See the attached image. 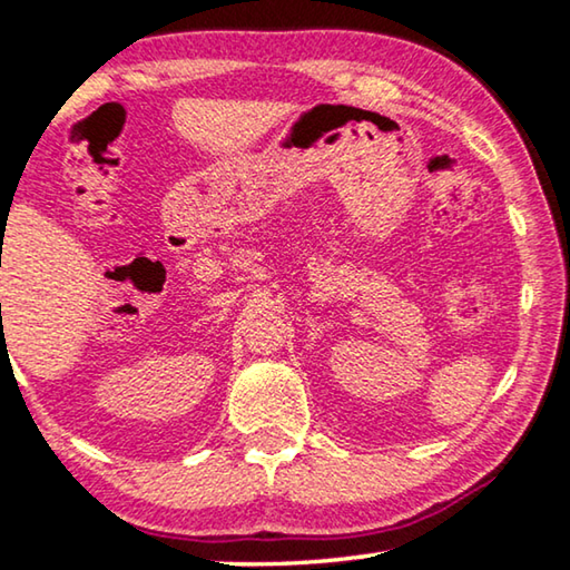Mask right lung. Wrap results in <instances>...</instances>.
<instances>
[{"label":"right lung","instance_id":"1","mask_svg":"<svg viewBox=\"0 0 570 570\" xmlns=\"http://www.w3.org/2000/svg\"><path fill=\"white\" fill-rule=\"evenodd\" d=\"M0 306H2V304H0Z\"/></svg>","mask_w":570,"mask_h":570}]
</instances>
